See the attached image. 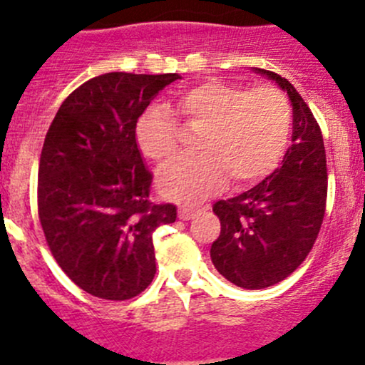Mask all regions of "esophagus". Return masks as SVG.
<instances>
[{
    "instance_id": "esophagus-1",
    "label": "esophagus",
    "mask_w": 365,
    "mask_h": 365,
    "mask_svg": "<svg viewBox=\"0 0 365 365\" xmlns=\"http://www.w3.org/2000/svg\"><path fill=\"white\" fill-rule=\"evenodd\" d=\"M197 210H200V206H196V205H182L178 208V217L183 220L192 219V217L196 215Z\"/></svg>"
}]
</instances>
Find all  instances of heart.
Masks as SVG:
<instances>
[{"mask_svg":"<svg viewBox=\"0 0 365 365\" xmlns=\"http://www.w3.org/2000/svg\"><path fill=\"white\" fill-rule=\"evenodd\" d=\"M176 116L201 130L203 153L173 162L159 175V189L176 200H192L233 185H251L270 175L282 159L292 134L288 97L275 86L249 90L242 84L208 79L175 97ZM135 138L143 155L164 165L180 153V127L164 109L150 108L139 118Z\"/></svg>","mask_w":365,"mask_h":365,"instance_id":"obj_1","label":"heart"}]
</instances>
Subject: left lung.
I'll use <instances>...</instances> for the list:
<instances>
[{
    "instance_id": "obj_1",
    "label": "left lung",
    "mask_w": 365,
    "mask_h": 365,
    "mask_svg": "<svg viewBox=\"0 0 365 365\" xmlns=\"http://www.w3.org/2000/svg\"><path fill=\"white\" fill-rule=\"evenodd\" d=\"M288 93L293 106L292 146L281 168L247 192L217 201L220 235L210 249L220 275L244 289L284 281L307 257L327 208V153L322 128L288 79L256 68Z\"/></svg>"
}]
</instances>
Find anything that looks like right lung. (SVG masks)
Listing matches in <instances>:
<instances>
[{"label":"right lung","mask_w":365,"mask_h":365,"mask_svg":"<svg viewBox=\"0 0 365 365\" xmlns=\"http://www.w3.org/2000/svg\"><path fill=\"white\" fill-rule=\"evenodd\" d=\"M178 73L109 72L81 84L58 109L38 164L36 205L49 251L73 284L128 300L155 277L152 233L176 206L150 200L135 125Z\"/></svg>","instance_id":"obj_1"}]
</instances>
